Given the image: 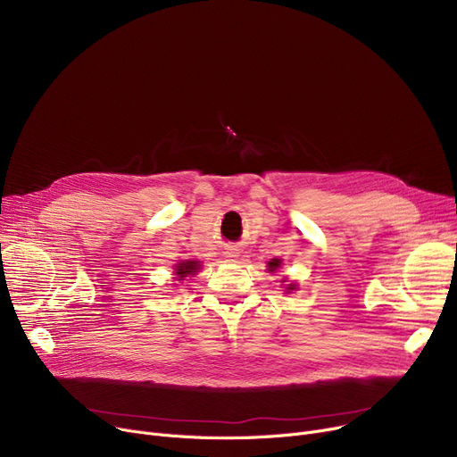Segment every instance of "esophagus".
Returning <instances> with one entry per match:
<instances>
[{
	"label": "esophagus",
	"mask_w": 457,
	"mask_h": 457,
	"mask_svg": "<svg viewBox=\"0 0 457 457\" xmlns=\"http://www.w3.org/2000/svg\"><path fill=\"white\" fill-rule=\"evenodd\" d=\"M224 257H226V259H237V257H238V250H237L235 246H229V248H226Z\"/></svg>",
	"instance_id": "1"
}]
</instances>
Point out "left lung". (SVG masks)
<instances>
[{
  "instance_id": "obj_1",
  "label": "left lung",
  "mask_w": 457,
  "mask_h": 457,
  "mask_svg": "<svg viewBox=\"0 0 457 457\" xmlns=\"http://www.w3.org/2000/svg\"><path fill=\"white\" fill-rule=\"evenodd\" d=\"M278 267H279V259H272V261L269 262V270H270V272H274ZM289 289L293 291V289H295V285H289Z\"/></svg>"
}]
</instances>
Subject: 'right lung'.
I'll list each match as a JSON object with an SVG mask.
<instances>
[{
	"label": "right lung",
	"instance_id": "1",
	"mask_svg": "<svg viewBox=\"0 0 457 457\" xmlns=\"http://www.w3.org/2000/svg\"><path fill=\"white\" fill-rule=\"evenodd\" d=\"M196 270H198V262L196 261H185V262H179V265L176 267V274L179 278H185V276L196 272Z\"/></svg>",
	"mask_w": 457,
	"mask_h": 457
}]
</instances>
